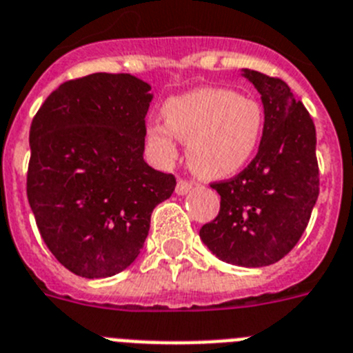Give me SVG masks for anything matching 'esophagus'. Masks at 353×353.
<instances>
[{
    "label": "esophagus",
    "instance_id": "esophagus-1",
    "mask_svg": "<svg viewBox=\"0 0 353 353\" xmlns=\"http://www.w3.org/2000/svg\"><path fill=\"white\" fill-rule=\"evenodd\" d=\"M192 188H194V183H192V181L179 179V181H177V185H176V194L177 195H186Z\"/></svg>",
    "mask_w": 353,
    "mask_h": 353
}]
</instances>
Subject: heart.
<instances>
[{
  "instance_id": "heart-1",
  "label": "heart",
  "mask_w": 353,
  "mask_h": 353,
  "mask_svg": "<svg viewBox=\"0 0 353 353\" xmlns=\"http://www.w3.org/2000/svg\"><path fill=\"white\" fill-rule=\"evenodd\" d=\"M163 121L149 124L145 131L147 143L161 163L176 159V137L186 143V159L197 176L223 179L243 170L256 154L265 113L252 97L202 87L168 99Z\"/></svg>"
}]
</instances>
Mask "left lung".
Masks as SVG:
<instances>
[{
	"label": "left lung",
	"instance_id": "obj_1",
	"mask_svg": "<svg viewBox=\"0 0 353 353\" xmlns=\"http://www.w3.org/2000/svg\"><path fill=\"white\" fill-rule=\"evenodd\" d=\"M243 76L261 94L263 139L243 172L211 185L220 211L199 234L222 261L259 268L283 259L307 228L320 194L316 130L283 79L250 69Z\"/></svg>",
	"mask_w": 353,
	"mask_h": 353
}]
</instances>
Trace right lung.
Wrapping results in <instances>:
<instances>
[{
  "instance_id": "obj_1",
  "label": "right lung",
  "mask_w": 353,
  "mask_h": 353,
  "mask_svg": "<svg viewBox=\"0 0 353 353\" xmlns=\"http://www.w3.org/2000/svg\"><path fill=\"white\" fill-rule=\"evenodd\" d=\"M149 90L137 76L96 72L60 85L33 117L30 208L48 249L79 277L128 268L176 188L143 159Z\"/></svg>"
}]
</instances>
